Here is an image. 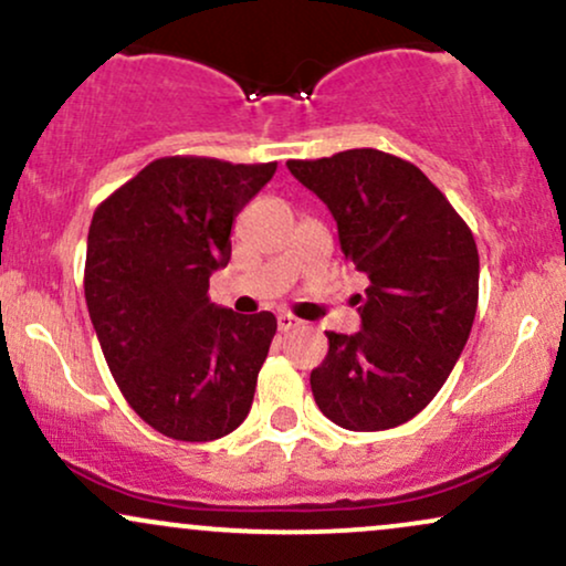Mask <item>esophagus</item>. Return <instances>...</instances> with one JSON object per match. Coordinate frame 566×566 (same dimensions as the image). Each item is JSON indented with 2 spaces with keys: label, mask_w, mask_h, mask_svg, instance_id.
<instances>
[{
  "label": "esophagus",
  "mask_w": 566,
  "mask_h": 566,
  "mask_svg": "<svg viewBox=\"0 0 566 566\" xmlns=\"http://www.w3.org/2000/svg\"><path fill=\"white\" fill-rule=\"evenodd\" d=\"M276 324H279V332H290V329H295V326H301V318L290 316V313H279Z\"/></svg>",
  "instance_id": "esophagus-1"
}]
</instances>
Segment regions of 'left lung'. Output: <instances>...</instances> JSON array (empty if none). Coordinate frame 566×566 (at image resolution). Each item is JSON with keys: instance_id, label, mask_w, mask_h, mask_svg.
Returning <instances> with one entry per match:
<instances>
[{"instance_id": "1", "label": "left lung", "mask_w": 566, "mask_h": 566, "mask_svg": "<svg viewBox=\"0 0 566 566\" xmlns=\"http://www.w3.org/2000/svg\"><path fill=\"white\" fill-rule=\"evenodd\" d=\"M337 221L339 248L369 287L360 332L329 337L311 371L326 419L379 432L413 419L446 385L472 332L480 255L472 229L413 163L382 149L287 160Z\"/></svg>"}]
</instances>
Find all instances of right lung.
Here are the masks:
<instances>
[{
	"label": "right lung",
	"mask_w": 566,
	"mask_h": 566,
	"mask_svg": "<svg viewBox=\"0 0 566 566\" xmlns=\"http://www.w3.org/2000/svg\"><path fill=\"white\" fill-rule=\"evenodd\" d=\"M276 163L158 158L94 210L84 295L115 385L153 430L208 442L250 413L276 316L218 308L208 279Z\"/></svg>",
	"instance_id": "obj_1"
}]
</instances>
